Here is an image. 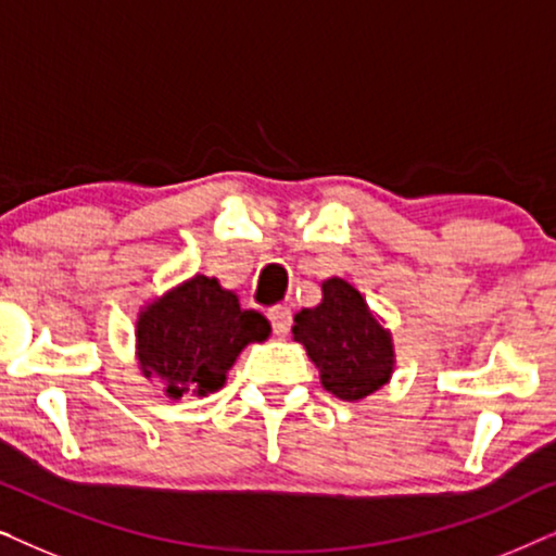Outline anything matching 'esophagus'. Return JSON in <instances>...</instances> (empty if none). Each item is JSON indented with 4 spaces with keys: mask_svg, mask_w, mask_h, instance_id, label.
I'll list each match as a JSON object with an SVG mask.
<instances>
[{
    "mask_svg": "<svg viewBox=\"0 0 556 556\" xmlns=\"http://www.w3.org/2000/svg\"><path fill=\"white\" fill-rule=\"evenodd\" d=\"M268 318H270V324H273V331H276L278 337H286V333L291 331L293 314H291V308H288V306H273L268 311Z\"/></svg>",
    "mask_w": 556,
    "mask_h": 556,
    "instance_id": "34e87169",
    "label": "esophagus"
}]
</instances>
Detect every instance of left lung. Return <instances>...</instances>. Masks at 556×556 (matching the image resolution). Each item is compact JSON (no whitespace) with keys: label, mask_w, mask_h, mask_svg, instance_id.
Wrapping results in <instances>:
<instances>
[{"label":"left lung","mask_w":556,"mask_h":556,"mask_svg":"<svg viewBox=\"0 0 556 556\" xmlns=\"http://www.w3.org/2000/svg\"><path fill=\"white\" fill-rule=\"evenodd\" d=\"M293 339L321 369V384L354 402L377 392L392 375V339L369 314L354 286L341 278L324 283V301L293 318Z\"/></svg>","instance_id":"left-lung-1"}]
</instances>
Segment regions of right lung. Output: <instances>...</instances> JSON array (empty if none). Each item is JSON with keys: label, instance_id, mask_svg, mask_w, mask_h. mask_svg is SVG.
I'll return each mask as SVG.
<instances>
[{"label": "right lung", "instance_id": "1", "mask_svg": "<svg viewBox=\"0 0 556 556\" xmlns=\"http://www.w3.org/2000/svg\"><path fill=\"white\" fill-rule=\"evenodd\" d=\"M268 333L261 311L240 308L238 295L217 278L194 276L143 311L136 339L147 377L162 379L166 394L179 400L189 390H219L242 346Z\"/></svg>", "mask_w": 556, "mask_h": 556}]
</instances>
